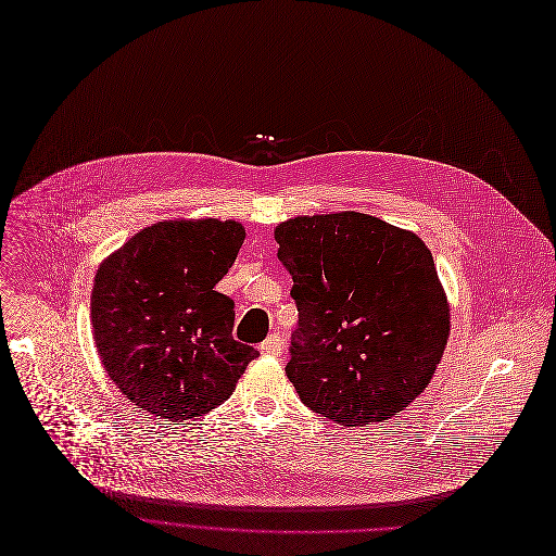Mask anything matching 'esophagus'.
I'll use <instances>...</instances> for the list:
<instances>
[{"mask_svg":"<svg viewBox=\"0 0 556 556\" xmlns=\"http://www.w3.org/2000/svg\"><path fill=\"white\" fill-rule=\"evenodd\" d=\"M262 352H264V355H281V352H283V339L279 337V334H270L264 343H262V348H260Z\"/></svg>","mask_w":556,"mask_h":556,"instance_id":"esophagus-1","label":"esophagus"}]
</instances>
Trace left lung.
<instances>
[{"instance_id":"1","label":"left lung","mask_w":556,"mask_h":556,"mask_svg":"<svg viewBox=\"0 0 556 556\" xmlns=\"http://www.w3.org/2000/svg\"><path fill=\"white\" fill-rule=\"evenodd\" d=\"M299 328L286 375L339 426L408 408L430 383L450 332L428 245L364 213L294 217L275 228Z\"/></svg>"}]
</instances>
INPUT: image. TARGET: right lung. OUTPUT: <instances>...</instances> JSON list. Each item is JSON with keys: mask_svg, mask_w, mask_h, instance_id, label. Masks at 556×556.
<instances>
[{"mask_svg": "<svg viewBox=\"0 0 556 556\" xmlns=\"http://www.w3.org/2000/svg\"><path fill=\"white\" fill-rule=\"evenodd\" d=\"M243 237L230 219L160 222L99 266L90 294L97 352L146 413L166 421L204 417L260 355L232 339L235 301L215 290Z\"/></svg>", "mask_w": 556, "mask_h": 556, "instance_id": "add662e5", "label": "right lung"}]
</instances>
